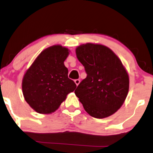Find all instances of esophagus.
I'll return each instance as SVG.
<instances>
[{
  "label": "esophagus",
  "mask_w": 153,
  "mask_h": 153,
  "mask_svg": "<svg viewBox=\"0 0 153 153\" xmlns=\"http://www.w3.org/2000/svg\"><path fill=\"white\" fill-rule=\"evenodd\" d=\"M80 80H79V79H76V80H75V83L76 84L77 86H78V85L80 84Z\"/></svg>",
  "instance_id": "34e87169"
}]
</instances>
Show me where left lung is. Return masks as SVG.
Wrapping results in <instances>:
<instances>
[{"label": "left lung", "instance_id": "left-lung-1", "mask_svg": "<svg viewBox=\"0 0 153 153\" xmlns=\"http://www.w3.org/2000/svg\"><path fill=\"white\" fill-rule=\"evenodd\" d=\"M75 52L87 73L75 95L91 117L101 119L113 115L123 105L129 91V75L123 63L102 45H81Z\"/></svg>", "mask_w": 153, "mask_h": 153}]
</instances>
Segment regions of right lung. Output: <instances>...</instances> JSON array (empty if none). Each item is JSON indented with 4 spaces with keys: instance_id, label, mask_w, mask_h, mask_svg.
Segmentation results:
<instances>
[{
    "instance_id": "obj_1",
    "label": "right lung",
    "mask_w": 153,
    "mask_h": 153,
    "mask_svg": "<svg viewBox=\"0 0 153 153\" xmlns=\"http://www.w3.org/2000/svg\"><path fill=\"white\" fill-rule=\"evenodd\" d=\"M68 54L66 48L51 46L40 53L24 74V99L37 113H54L76 88L73 80L68 78V68L64 64Z\"/></svg>"
}]
</instances>
